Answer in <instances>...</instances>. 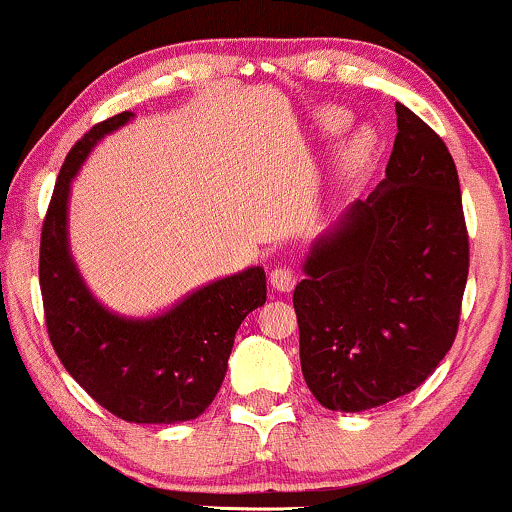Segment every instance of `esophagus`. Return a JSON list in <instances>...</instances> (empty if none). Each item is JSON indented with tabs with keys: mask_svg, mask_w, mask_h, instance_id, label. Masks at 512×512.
<instances>
[{
	"mask_svg": "<svg viewBox=\"0 0 512 512\" xmlns=\"http://www.w3.org/2000/svg\"><path fill=\"white\" fill-rule=\"evenodd\" d=\"M269 281H272V286L276 291L289 293L293 286H296V272L289 267H276V269H272V274H269Z\"/></svg>",
	"mask_w": 512,
	"mask_h": 512,
	"instance_id": "1",
	"label": "esophagus"
}]
</instances>
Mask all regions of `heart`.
<instances>
[{"mask_svg": "<svg viewBox=\"0 0 512 512\" xmlns=\"http://www.w3.org/2000/svg\"><path fill=\"white\" fill-rule=\"evenodd\" d=\"M346 122H349V115L342 113V110H327V113L322 115V125L332 129V132L344 129ZM368 154H370V137L366 132H356L354 137L344 144L342 156H339V170H342V175L356 173V170L366 163Z\"/></svg>", "mask_w": 512, "mask_h": 512, "instance_id": "1", "label": "heart"}]
</instances>
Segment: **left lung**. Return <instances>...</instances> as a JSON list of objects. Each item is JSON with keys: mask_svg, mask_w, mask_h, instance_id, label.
Listing matches in <instances>:
<instances>
[{"mask_svg": "<svg viewBox=\"0 0 512 512\" xmlns=\"http://www.w3.org/2000/svg\"><path fill=\"white\" fill-rule=\"evenodd\" d=\"M395 110L385 180L315 240L293 291L303 378L332 411L416 390L460 325L469 238L455 161L421 117Z\"/></svg>", "mask_w": 512, "mask_h": 512, "instance_id": "8db88e82", "label": "left lung"}]
</instances>
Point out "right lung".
<instances>
[{"mask_svg": "<svg viewBox=\"0 0 512 512\" xmlns=\"http://www.w3.org/2000/svg\"><path fill=\"white\" fill-rule=\"evenodd\" d=\"M132 117L96 125L64 158L40 233V293L55 354L88 395L129 424H178L214 402L240 322L267 301V276L250 267L216 279L144 320L93 298L69 252V190L93 146Z\"/></svg>", "mask_w": 512, "mask_h": 512, "instance_id": "add662e5", "label": "right lung"}]
</instances>
